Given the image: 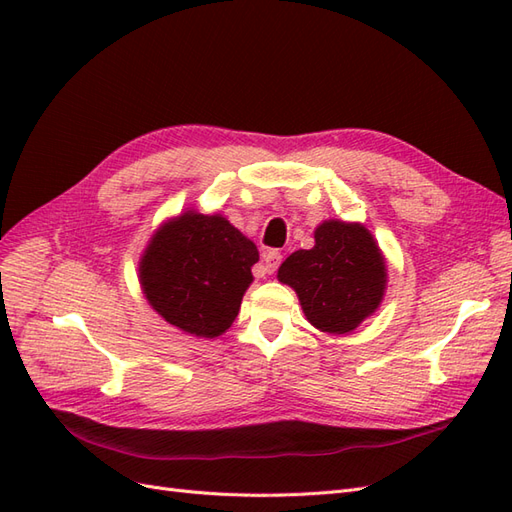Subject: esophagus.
<instances>
[{
  "label": "esophagus",
  "mask_w": 512,
  "mask_h": 512,
  "mask_svg": "<svg viewBox=\"0 0 512 512\" xmlns=\"http://www.w3.org/2000/svg\"><path fill=\"white\" fill-rule=\"evenodd\" d=\"M280 265H282V254H280V252L271 250V252L265 254V271H267L269 275L275 273L277 269H280Z\"/></svg>",
  "instance_id": "34e87169"
}]
</instances>
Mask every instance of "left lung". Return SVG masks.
Returning <instances> with one entry per match:
<instances>
[{"mask_svg": "<svg viewBox=\"0 0 512 512\" xmlns=\"http://www.w3.org/2000/svg\"><path fill=\"white\" fill-rule=\"evenodd\" d=\"M312 250L290 254L277 277L299 294L303 312L316 329L350 333L376 312L386 269L374 237L361 224L324 222Z\"/></svg>", "mask_w": 512, "mask_h": 512, "instance_id": "obj_1", "label": "left lung"}]
</instances>
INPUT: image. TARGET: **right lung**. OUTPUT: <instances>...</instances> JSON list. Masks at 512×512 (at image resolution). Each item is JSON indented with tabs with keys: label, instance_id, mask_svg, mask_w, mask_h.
Here are the masks:
<instances>
[{
	"label": "right lung",
	"instance_id": "obj_1",
	"mask_svg": "<svg viewBox=\"0 0 512 512\" xmlns=\"http://www.w3.org/2000/svg\"><path fill=\"white\" fill-rule=\"evenodd\" d=\"M254 262L256 245L228 220L190 211L151 239L141 284L151 307L173 327L218 337L239 314Z\"/></svg>",
	"mask_w": 512,
	"mask_h": 512
}]
</instances>
